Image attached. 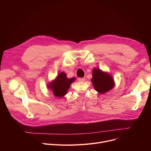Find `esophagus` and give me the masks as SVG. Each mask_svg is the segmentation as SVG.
I'll list each match as a JSON object with an SVG mask.
<instances>
[{"label":"esophagus","instance_id":"obj_1","mask_svg":"<svg viewBox=\"0 0 151 151\" xmlns=\"http://www.w3.org/2000/svg\"><path fill=\"white\" fill-rule=\"evenodd\" d=\"M78 81H80V82H83V81H85V79L84 78H79L78 79Z\"/></svg>","mask_w":151,"mask_h":151}]
</instances>
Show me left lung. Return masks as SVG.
Listing matches in <instances>:
<instances>
[{"label":"left lung","mask_w":151,"mask_h":151,"mask_svg":"<svg viewBox=\"0 0 151 151\" xmlns=\"http://www.w3.org/2000/svg\"><path fill=\"white\" fill-rule=\"evenodd\" d=\"M93 78L91 81L93 87L100 94H104L114 88L115 81L111 75L100 69H93Z\"/></svg>","instance_id":"left-lung-1"}]
</instances>
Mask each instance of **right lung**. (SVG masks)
<instances>
[{
  "instance_id": "obj_1",
  "label": "right lung",
  "mask_w": 151,
  "mask_h": 151,
  "mask_svg": "<svg viewBox=\"0 0 151 151\" xmlns=\"http://www.w3.org/2000/svg\"><path fill=\"white\" fill-rule=\"evenodd\" d=\"M75 80L74 77L68 78L66 74L62 72L58 73L54 80L47 84V87L55 97L61 98L68 93L71 83Z\"/></svg>"
}]
</instances>
